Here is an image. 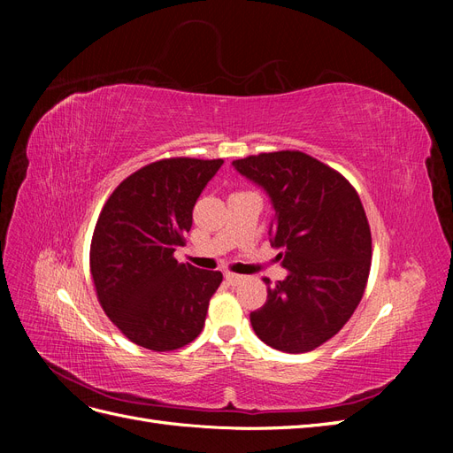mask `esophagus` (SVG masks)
Returning <instances> with one entry per match:
<instances>
[{
  "label": "esophagus",
  "mask_w": 453,
  "mask_h": 453,
  "mask_svg": "<svg viewBox=\"0 0 453 453\" xmlns=\"http://www.w3.org/2000/svg\"><path fill=\"white\" fill-rule=\"evenodd\" d=\"M225 280H226L228 285H238L240 281H243V276H240V273L226 272V273H225Z\"/></svg>",
  "instance_id": "1"
}]
</instances>
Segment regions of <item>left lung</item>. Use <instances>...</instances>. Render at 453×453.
Returning <instances> with one entry per match:
<instances>
[{"label":"left lung","instance_id":"1","mask_svg":"<svg viewBox=\"0 0 453 453\" xmlns=\"http://www.w3.org/2000/svg\"><path fill=\"white\" fill-rule=\"evenodd\" d=\"M272 198V245L289 276L251 311L257 336L273 349L306 353L340 333L366 289L372 236L355 187L303 150H276L232 162Z\"/></svg>","mask_w":453,"mask_h":453}]
</instances>
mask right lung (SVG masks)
<instances>
[{"mask_svg": "<svg viewBox=\"0 0 453 453\" xmlns=\"http://www.w3.org/2000/svg\"><path fill=\"white\" fill-rule=\"evenodd\" d=\"M223 158L150 162L107 198L90 242V276L105 315L134 344L173 351L203 328L221 272L177 263L193 208Z\"/></svg>", "mask_w": 453, "mask_h": 453, "instance_id": "1", "label": "right lung"}]
</instances>
